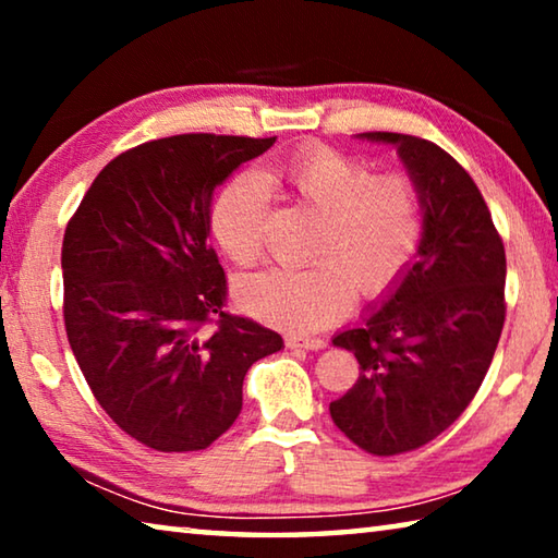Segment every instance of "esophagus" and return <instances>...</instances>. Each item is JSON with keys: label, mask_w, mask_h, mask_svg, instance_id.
Listing matches in <instances>:
<instances>
[{"label": "esophagus", "mask_w": 558, "mask_h": 558, "mask_svg": "<svg viewBox=\"0 0 558 558\" xmlns=\"http://www.w3.org/2000/svg\"><path fill=\"white\" fill-rule=\"evenodd\" d=\"M286 347L288 349H302V352H317V349H325L327 342L325 339H300V337H288L286 339Z\"/></svg>", "instance_id": "obj_1"}]
</instances>
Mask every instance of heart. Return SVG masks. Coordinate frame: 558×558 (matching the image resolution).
I'll list each match as a JSON object with an SVG mask.
<instances>
[{"label":"heart","mask_w":558,"mask_h":558,"mask_svg":"<svg viewBox=\"0 0 558 558\" xmlns=\"http://www.w3.org/2000/svg\"><path fill=\"white\" fill-rule=\"evenodd\" d=\"M298 199L323 216L313 268H268L239 282L245 313L292 332H315L344 317L356 288L376 298L411 268L423 243V199L413 177L374 174L362 159L307 147L278 169ZM268 182L233 177L211 206V235L239 266L260 258L268 219Z\"/></svg>","instance_id":"b5f03b06"}]
</instances>
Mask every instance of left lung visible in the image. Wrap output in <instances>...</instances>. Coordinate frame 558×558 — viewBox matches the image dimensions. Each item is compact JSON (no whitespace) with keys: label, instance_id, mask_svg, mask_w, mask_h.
<instances>
[{"label":"left lung","instance_id":"obj_1","mask_svg":"<svg viewBox=\"0 0 558 558\" xmlns=\"http://www.w3.org/2000/svg\"><path fill=\"white\" fill-rule=\"evenodd\" d=\"M393 145L423 199V243L405 276L342 329L359 379L329 403L335 426L372 456H399L440 436L468 409L505 325V245L472 177L446 149L401 132Z\"/></svg>","mask_w":558,"mask_h":558}]
</instances>
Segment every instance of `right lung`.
<instances>
[{
  "label": "right lung",
  "instance_id": "right-lung-1",
  "mask_svg": "<svg viewBox=\"0 0 558 558\" xmlns=\"http://www.w3.org/2000/svg\"><path fill=\"white\" fill-rule=\"evenodd\" d=\"M276 137L174 135L102 167L65 226V335L112 421L159 452L204 450L233 426L243 379L282 349L223 310L209 243L216 186Z\"/></svg>",
  "mask_w": 558,
  "mask_h": 558
}]
</instances>
